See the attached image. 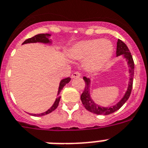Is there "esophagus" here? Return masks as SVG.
<instances>
[{
    "instance_id": "1",
    "label": "esophagus",
    "mask_w": 148,
    "mask_h": 148,
    "mask_svg": "<svg viewBox=\"0 0 148 148\" xmlns=\"http://www.w3.org/2000/svg\"><path fill=\"white\" fill-rule=\"evenodd\" d=\"M80 76H81V73H78V72H75V73H74L72 74V78H73V79L79 78V77H80Z\"/></svg>"
}]
</instances>
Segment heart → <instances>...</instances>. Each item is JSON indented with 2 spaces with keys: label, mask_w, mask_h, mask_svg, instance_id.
<instances>
[{
  "label": "heart",
  "mask_w": 148,
  "mask_h": 148,
  "mask_svg": "<svg viewBox=\"0 0 148 148\" xmlns=\"http://www.w3.org/2000/svg\"><path fill=\"white\" fill-rule=\"evenodd\" d=\"M113 52V45L110 41L97 38L76 43L69 51V56L75 60H85L86 69L96 71L109 61Z\"/></svg>",
  "instance_id": "heart-1"
}]
</instances>
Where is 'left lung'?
I'll return each mask as SVG.
<instances>
[{
    "label": "left lung",
    "mask_w": 148,
    "mask_h": 148,
    "mask_svg": "<svg viewBox=\"0 0 148 148\" xmlns=\"http://www.w3.org/2000/svg\"><path fill=\"white\" fill-rule=\"evenodd\" d=\"M120 55H122L127 61V64H128V66L129 68V86H128V88H127V91H125V95L116 104L111 106V107H103L95 103V101L92 100V98L91 97V95H90L91 79H90V78H87L85 76L83 77V79H84V81L85 82V88L83 93L81 95V101L82 102V104L84 105V107H85V109L90 111L91 113H95V114H97V115H109V114H111V113H114L115 111L120 109L121 107L123 106V104L126 102L130 95H131L133 84V77H134L135 64H134L132 56L126 45L123 41L118 39L116 46V57H119Z\"/></svg>",
    "instance_id": "left-lung-1"
}]
</instances>
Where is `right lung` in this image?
Returning a JSON list of instances; mask_svg holds the SVG:
<instances>
[{"label":"right lung","instance_id":"add662e5","mask_svg":"<svg viewBox=\"0 0 148 148\" xmlns=\"http://www.w3.org/2000/svg\"><path fill=\"white\" fill-rule=\"evenodd\" d=\"M51 35H50V34H38V35H35L34 37L30 38L25 40V41L23 43V45H24V44H29V43H37V42H39V43H44V44H51L52 43V41H51V39H49V38L51 37ZM70 80H71V79H70L69 77L61 80L60 82L59 88H58V93H57L58 97L56 98L54 103H53V104L51 106V107L50 108V109H48L47 111L44 112V113H37V114L29 113V114L32 116H42L47 115V114H48V113H51L52 111L54 110L55 109H57V107H58V105H59L60 100V96H59V95L60 93L61 90L63 88V87L66 85L67 83H69V82H70Z\"/></svg>","mask_w":148,"mask_h":148}]
</instances>
